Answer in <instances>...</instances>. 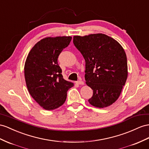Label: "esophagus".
Wrapping results in <instances>:
<instances>
[{
  "mask_svg": "<svg viewBox=\"0 0 149 149\" xmlns=\"http://www.w3.org/2000/svg\"><path fill=\"white\" fill-rule=\"evenodd\" d=\"M77 84H79V85H84V82L82 80H80V81H78L75 82Z\"/></svg>",
  "mask_w": 149,
  "mask_h": 149,
  "instance_id": "obj_1",
  "label": "esophagus"
}]
</instances>
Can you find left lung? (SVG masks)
I'll return each mask as SVG.
<instances>
[{
    "instance_id": "left-lung-1",
    "label": "left lung",
    "mask_w": 149,
    "mask_h": 149,
    "mask_svg": "<svg viewBox=\"0 0 149 149\" xmlns=\"http://www.w3.org/2000/svg\"><path fill=\"white\" fill-rule=\"evenodd\" d=\"M73 42L85 60L86 84L93 90L89 102L99 108L111 105L120 96L128 77L123 48L102 33L74 36Z\"/></svg>"
}]
</instances>
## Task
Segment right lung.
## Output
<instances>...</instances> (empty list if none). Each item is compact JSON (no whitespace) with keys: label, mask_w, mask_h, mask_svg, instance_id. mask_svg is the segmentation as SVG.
Segmentation results:
<instances>
[{"label":"right lung","mask_w":149,"mask_h":149,"mask_svg":"<svg viewBox=\"0 0 149 149\" xmlns=\"http://www.w3.org/2000/svg\"><path fill=\"white\" fill-rule=\"evenodd\" d=\"M71 36L47 37L36 43L30 50L24 64V77L29 94L46 110L63 104L67 91L74 83L63 78L57 59L68 47Z\"/></svg>","instance_id":"right-lung-1"}]
</instances>
